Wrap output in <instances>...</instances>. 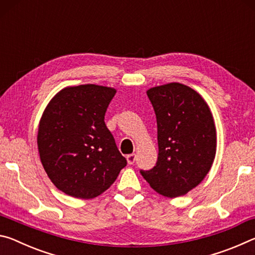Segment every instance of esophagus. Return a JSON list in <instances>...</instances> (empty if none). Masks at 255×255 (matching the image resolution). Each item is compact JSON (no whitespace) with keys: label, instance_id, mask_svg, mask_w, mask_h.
<instances>
[{"label":"esophagus","instance_id":"34e87169","mask_svg":"<svg viewBox=\"0 0 255 255\" xmlns=\"http://www.w3.org/2000/svg\"><path fill=\"white\" fill-rule=\"evenodd\" d=\"M135 159H136V154H129V155H127V162H128V164H133V163H135Z\"/></svg>","mask_w":255,"mask_h":255}]
</instances>
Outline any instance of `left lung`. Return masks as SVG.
<instances>
[{
	"label": "left lung",
	"mask_w": 255,
	"mask_h": 255,
	"mask_svg": "<svg viewBox=\"0 0 255 255\" xmlns=\"http://www.w3.org/2000/svg\"><path fill=\"white\" fill-rule=\"evenodd\" d=\"M146 93L156 115L158 157L152 170L140 173L159 195L184 196L201 183L214 163L217 135L213 114L199 93L178 82Z\"/></svg>",
	"instance_id": "8db88e82"
}]
</instances>
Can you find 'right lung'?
<instances>
[{
    "label": "right lung",
    "instance_id": "add662e5",
    "mask_svg": "<svg viewBox=\"0 0 255 255\" xmlns=\"http://www.w3.org/2000/svg\"><path fill=\"white\" fill-rule=\"evenodd\" d=\"M116 92L97 84L66 86L42 112L37 135L40 161L55 187L68 196H100L126 166L105 123Z\"/></svg>",
    "mask_w": 255,
    "mask_h": 255
}]
</instances>
